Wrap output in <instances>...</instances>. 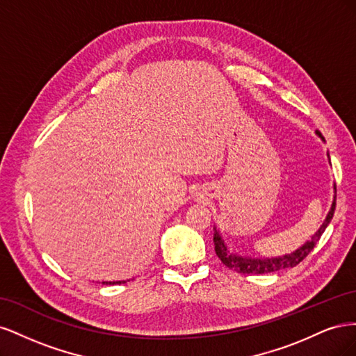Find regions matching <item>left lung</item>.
<instances>
[{"label":"left lung","mask_w":356,"mask_h":356,"mask_svg":"<svg viewBox=\"0 0 356 356\" xmlns=\"http://www.w3.org/2000/svg\"><path fill=\"white\" fill-rule=\"evenodd\" d=\"M318 135L321 136L319 132H318ZM334 209H336V200H334L331 204V211L327 215V220L324 221V224L321 225V229L318 230V233L314 236V238H312V241L306 242L303 246L300 248V250H297L296 252L289 254V255L277 257V258H263V260H260V258H246V257L232 254L227 250V246L224 245V241L221 239V236L217 232V229H213L215 252H217L218 258L224 266H227L230 270H234L238 273L261 275V273H272V272L282 270V268H288V267H294L298 263L303 261L305 258L310 254V251L314 250L316 242L322 236V233L325 232L327 225L330 224L332 215H334Z\"/></svg>","instance_id":"8db88e82"}]
</instances>
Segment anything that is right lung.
Here are the masks:
<instances>
[{
  "label": "right lung",
  "mask_w": 356,
  "mask_h": 356,
  "mask_svg": "<svg viewBox=\"0 0 356 356\" xmlns=\"http://www.w3.org/2000/svg\"><path fill=\"white\" fill-rule=\"evenodd\" d=\"M102 284H106V285H115V284H124V281L123 282H120V281H118V282H102Z\"/></svg>",
  "instance_id": "1"
}]
</instances>
